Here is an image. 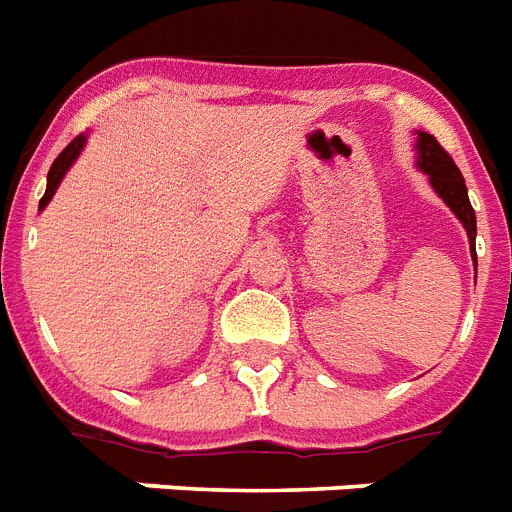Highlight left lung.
Wrapping results in <instances>:
<instances>
[{
    "instance_id": "8db88e82",
    "label": "left lung",
    "mask_w": 512,
    "mask_h": 512,
    "mask_svg": "<svg viewBox=\"0 0 512 512\" xmlns=\"http://www.w3.org/2000/svg\"><path fill=\"white\" fill-rule=\"evenodd\" d=\"M418 167L429 175L434 190H437L439 196H442V201L455 211V217L463 222L468 238H471V251H474L476 214L471 201H468L466 180H463V175H460L458 164L453 162V156L439 146L434 135L429 133L418 135ZM474 261H476V251H474Z\"/></svg>"
}]
</instances>
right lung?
<instances>
[{"instance_id": "right-lung-1", "label": "right lung", "mask_w": 512, "mask_h": 512, "mask_svg": "<svg viewBox=\"0 0 512 512\" xmlns=\"http://www.w3.org/2000/svg\"><path fill=\"white\" fill-rule=\"evenodd\" d=\"M83 143H86V135H75L73 141L67 143L65 149H62V154L57 156V159H54V164H52V170H49V177H46V193H44V198H41V209H44L46 204H49V201H52V196H54V190H57V185L62 183V177H65V172L70 170V164L75 162V159H78V154H80V149H83Z\"/></svg>"}]
</instances>
